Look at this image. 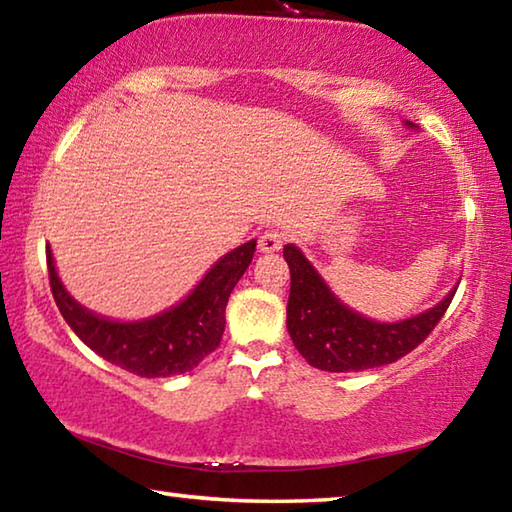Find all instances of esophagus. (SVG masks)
I'll use <instances>...</instances> for the list:
<instances>
[{"label": "esophagus", "instance_id": "1", "mask_svg": "<svg viewBox=\"0 0 512 512\" xmlns=\"http://www.w3.org/2000/svg\"><path fill=\"white\" fill-rule=\"evenodd\" d=\"M284 241H287V237H284V232L280 230H266L259 235V253H277L284 246Z\"/></svg>", "mask_w": 512, "mask_h": 512}]
</instances>
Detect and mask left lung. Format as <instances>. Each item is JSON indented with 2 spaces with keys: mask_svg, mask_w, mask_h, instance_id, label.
I'll list each match as a JSON object with an SVG mask.
<instances>
[{
  "mask_svg": "<svg viewBox=\"0 0 512 512\" xmlns=\"http://www.w3.org/2000/svg\"><path fill=\"white\" fill-rule=\"evenodd\" d=\"M406 124L413 126L411 121ZM291 271L287 329L309 366L327 372H359L402 359L418 348L445 316L456 289L422 314L400 323H377L345 307L300 248L284 246Z\"/></svg>",
  "mask_w": 512,
  "mask_h": 512,
  "instance_id": "obj_1",
  "label": "left lung"
}]
</instances>
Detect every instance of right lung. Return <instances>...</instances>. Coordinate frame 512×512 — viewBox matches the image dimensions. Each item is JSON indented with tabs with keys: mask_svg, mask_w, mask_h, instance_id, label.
<instances>
[{
	"mask_svg": "<svg viewBox=\"0 0 512 512\" xmlns=\"http://www.w3.org/2000/svg\"><path fill=\"white\" fill-rule=\"evenodd\" d=\"M255 246L257 241L253 239L230 250L180 305L135 323H117L81 307L65 291L47 246L49 284L65 323L99 357L140 377L183 375L219 348L225 329V305L253 262Z\"/></svg>",
	"mask_w": 512,
	"mask_h": 512,
	"instance_id": "1",
	"label": "right lung"
}]
</instances>
